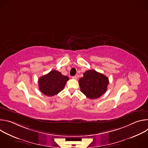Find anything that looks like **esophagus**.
I'll return each mask as SVG.
<instances>
[{
    "label": "esophagus",
    "mask_w": 148,
    "mask_h": 148,
    "mask_svg": "<svg viewBox=\"0 0 148 148\" xmlns=\"http://www.w3.org/2000/svg\"><path fill=\"white\" fill-rule=\"evenodd\" d=\"M72 78L74 79H77V77L76 75H74V76H73L72 77Z\"/></svg>",
    "instance_id": "34e87169"
}]
</instances>
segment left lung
Masks as SVG:
<instances>
[{
	"mask_svg": "<svg viewBox=\"0 0 148 148\" xmlns=\"http://www.w3.org/2000/svg\"><path fill=\"white\" fill-rule=\"evenodd\" d=\"M81 91L90 99H96L107 90L109 79L95 70H90L84 73L78 81Z\"/></svg>",
	"mask_w": 148,
	"mask_h": 148,
	"instance_id": "left-lung-1",
	"label": "left lung"
}]
</instances>
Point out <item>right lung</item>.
Segmentation results:
<instances>
[{
  "label": "right lung",
  "mask_w": 148,
  "mask_h": 148,
  "mask_svg": "<svg viewBox=\"0 0 148 148\" xmlns=\"http://www.w3.org/2000/svg\"><path fill=\"white\" fill-rule=\"evenodd\" d=\"M69 79L67 76L63 75L55 70L39 78L38 88L40 91L47 96H54L64 89L67 81Z\"/></svg>",
  "instance_id": "right-lung-1"
}]
</instances>
